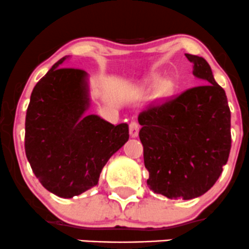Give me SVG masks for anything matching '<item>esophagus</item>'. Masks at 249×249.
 <instances>
[{
  "label": "esophagus",
  "mask_w": 249,
  "mask_h": 249,
  "mask_svg": "<svg viewBox=\"0 0 249 249\" xmlns=\"http://www.w3.org/2000/svg\"><path fill=\"white\" fill-rule=\"evenodd\" d=\"M139 132V125L136 122L130 123V136L132 138H136L138 136Z\"/></svg>",
  "instance_id": "obj_1"
}]
</instances>
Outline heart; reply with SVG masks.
<instances>
[{
  "label": "heart",
  "instance_id": "heart-1",
  "mask_svg": "<svg viewBox=\"0 0 249 249\" xmlns=\"http://www.w3.org/2000/svg\"><path fill=\"white\" fill-rule=\"evenodd\" d=\"M155 83L160 84V85H158V93H160V97L165 98V97H168V95H170L171 93H173L174 86H173V84L170 83V81H168V80H163V81L155 80Z\"/></svg>",
  "mask_w": 249,
  "mask_h": 249
}]
</instances>
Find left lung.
<instances>
[{
    "instance_id": "obj_1",
    "label": "left lung",
    "mask_w": 249,
    "mask_h": 249,
    "mask_svg": "<svg viewBox=\"0 0 249 249\" xmlns=\"http://www.w3.org/2000/svg\"><path fill=\"white\" fill-rule=\"evenodd\" d=\"M197 87L138 116L147 185L168 198L191 200L207 193L231 151V110L225 89L203 58L185 54Z\"/></svg>"
}]
</instances>
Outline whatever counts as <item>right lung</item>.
<instances>
[{"label": "right lung", "mask_w": 249, "mask_h": 249, "mask_svg": "<svg viewBox=\"0 0 249 249\" xmlns=\"http://www.w3.org/2000/svg\"><path fill=\"white\" fill-rule=\"evenodd\" d=\"M64 56L35 85L26 114L24 150L41 184L59 197L98 184L110 157L129 141L126 123L113 125L91 105L89 74L62 67Z\"/></svg>", "instance_id": "add662e5"}]
</instances>
